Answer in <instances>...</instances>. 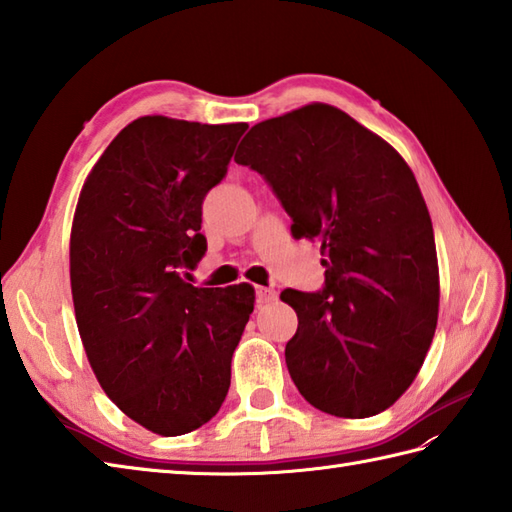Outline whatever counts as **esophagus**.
I'll return each mask as SVG.
<instances>
[{
	"label": "esophagus",
	"instance_id": "34e87169",
	"mask_svg": "<svg viewBox=\"0 0 512 512\" xmlns=\"http://www.w3.org/2000/svg\"><path fill=\"white\" fill-rule=\"evenodd\" d=\"M256 300H258L260 304L274 302V300H276V289H271V287H256Z\"/></svg>",
	"mask_w": 512,
	"mask_h": 512
}]
</instances>
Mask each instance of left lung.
Here are the masks:
<instances>
[{
  "instance_id": "obj_1",
  "label": "left lung",
  "mask_w": 512,
  "mask_h": 512,
  "mask_svg": "<svg viewBox=\"0 0 512 512\" xmlns=\"http://www.w3.org/2000/svg\"><path fill=\"white\" fill-rule=\"evenodd\" d=\"M234 160L265 177L295 238L322 243L324 289L280 293L298 313L285 348L295 388L333 416L388 410L438 322L434 227L412 168L324 102L254 124Z\"/></svg>"
}]
</instances>
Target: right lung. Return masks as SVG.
<instances>
[{"mask_svg":"<svg viewBox=\"0 0 512 512\" xmlns=\"http://www.w3.org/2000/svg\"><path fill=\"white\" fill-rule=\"evenodd\" d=\"M245 122L144 116L87 175L74 212L70 280L78 333L100 388L160 436L219 412L254 287H195L206 254L201 203L227 173Z\"/></svg>","mask_w":512,"mask_h":512,"instance_id":"right-lung-1","label":"right lung"}]
</instances>
